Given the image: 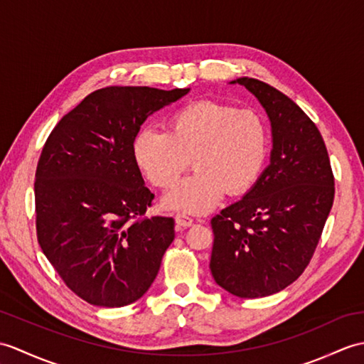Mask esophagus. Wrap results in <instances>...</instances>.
Listing matches in <instances>:
<instances>
[{"label":"esophagus","instance_id":"esophagus-1","mask_svg":"<svg viewBox=\"0 0 364 364\" xmlns=\"http://www.w3.org/2000/svg\"><path fill=\"white\" fill-rule=\"evenodd\" d=\"M175 222H176V226L178 228H189L193 225V218L186 215V214H176L175 217Z\"/></svg>","mask_w":364,"mask_h":364}]
</instances>
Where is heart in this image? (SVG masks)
<instances>
[{
	"label": "heart",
	"instance_id": "obj_1",
	"mask_svg": "<svg viewBox=\"0 0 364 364\" xmlns=\"http://www.w3.org/2000/svg\"><path fill=\"white\" fill-rule=\"evenodd\" d=\"M268 154L267 127L255 109H237L215 100H197L168 119L167 132L144 127L133 139V156L156 188L171 191L191 164L196 167L164 198L168 209L206 214L230 196L256 184Z\"/></svg>",
	"mask_w": 364,
	"mask_h": 364
}]
</instances>
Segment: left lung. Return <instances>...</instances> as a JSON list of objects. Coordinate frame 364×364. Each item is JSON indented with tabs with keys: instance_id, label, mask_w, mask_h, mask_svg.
<instances>
[{
	"instance_id": "1",
	"label": "left lung",
	"mask_w": 364,
	"mask_h": 364,
	"mask_svg": "<svg viewBox=\"0 0 364 364\" xmlns=\"http://www.w3.org/2000/svg\"><path fill=\"white\" fill-rule=\"evenodd\" d=\"M231 83L257 97L272 122L269 164L243 198L213 217L210 273L239 298H264L293 284L314 257L335 197L315 122L284 92L257 79Z\"/></svg>"
}]
</instances>
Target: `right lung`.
<instances>
[{"label": "right lung", "instance_id": "right-lung-1", "mask_svg": "<svg viewBox=\"0 0 364 364\" xmlns=\"http://www.w3.org/2000/svg\"><path fill=\"white\" fill-rule=\"evenodd\" d=\"M189 88L107 87L65 114L36 172L37 239L79 298L122 307L146 293L175 239L172 217H144L154 193L133 156L147 117Z\"/></svg>", "mask_w": 364, "mask_h": 364}]
</instances>
